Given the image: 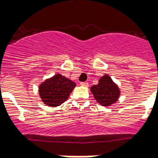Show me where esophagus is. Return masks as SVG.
<instances>
[{"mask_svg":"<svg viewBox=\"0 0 158 158\" xmlns=\"http://www.w3.org/2000/svg\"><path fill=\"white\" fill-rule=\"evenodd\" d=\"M80 85L85 86V87H88V86H89V84H88V82H81L80 83Z\"/></svg>","mask_w":158,"mask_h":158,"instance_id":"34e87169","label":"esophagus"}]
</instances>
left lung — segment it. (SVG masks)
Listing matches in <instances>:
<instances>
[{
    "mask_svg": "<svg viewBox=\"0 0 158 158\" xmlns=\"http://www.w3.org/2000/svg\"><path fill=\"white\" fill-rule=\"evenodd\" d=\"M90 91L96 102L103 106H112L120 96L119 87L108 74L101 77L99 83L90 87Z\"/></svg>",
    "mask_w": 158,
    "mask_h": 158,
    "instance_id": "1",
    "label": "left lung"
}]
</instances>
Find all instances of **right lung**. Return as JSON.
<instances>
[{"mask_svg":"<svg viewBox=\"0 0 158 158\" xmlns=\"http://www.w3.org/2000/svg\"><path fill=\"white\" fill-rule=\"evenodd\" d=\"M75 86L73 81L56 73L40 85V97L46 106L56 107L68 100Z\"/></svg>","mask_w":158,"mask_h":158,"instance_id":"1","label":"right lung"}]
</instances>
